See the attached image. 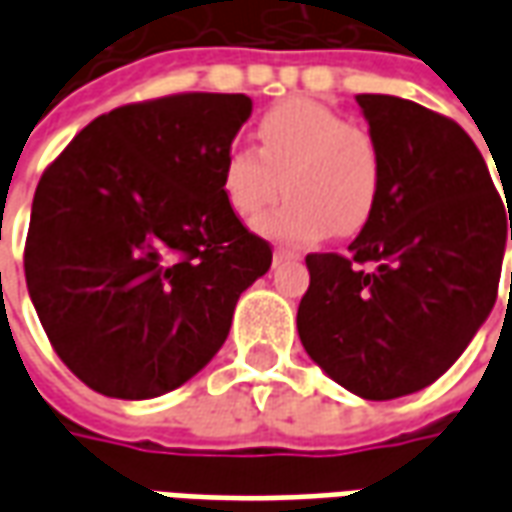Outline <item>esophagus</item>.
Wrapping results in <instances>:
<instances>
[{"label":"esophagus","mask_w":512,"mask_h":512,"mask_svg":"<svg viewBox=\"0 0 512 512\" xmlns=\"http://www.w3.org/2000/svg\"><path fill=\"white\" fill-rule=\"evenodd\" d=\"M296 260H301L299 252L285 249V246H277V249H274V266H279V263H296Z\"/></svg>","instance_id":"esophagus-1"}]
</instances>
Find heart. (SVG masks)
Here are the masks:
<instances>
[{
  "mask_svg": "<svg viewBox=\"0 0 512 512\" xmlns=\"http://www.w3.org/2000/svg\"><path fill=\"white\" fill-rule=\"evenodd\" d=\"M285 189L288 200L257 222L285 244L354 235L381 191V150L362 126L315 101H285L257 123V150L233 147L222 164L227 205L252 222Z\"/></svg>",
  "mask_w": 512,
  "mask_h": 512,
  "instance_id": "1",
  "label": "heart"
}]
</instances>
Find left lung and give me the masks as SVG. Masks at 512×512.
Wrapping results in <instances>:
<instances>
[{
	"label": "left lung",
	"instance_id": "left-lung-1",
	"mask_svg": "<svg viewBox=\"0 0 512 512\" xmlns=\"http://www.w3.org/2000/svg\"><path fill=\"white\" fill-rule=\"evenodd\" d=\"M356 104L381 150L376 211L348 255H307L296 326L332 381L395 400L444 376L491 315L512 213L450 117L395 95Z\"/></svg>",
	"mask_w": 512,
	"mask_h": 512
}]
</instances>
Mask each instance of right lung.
Segmentation results:
<instances>
[{"instance_id": "add662e5", "label": "right lung", "mask_w": 512, "mask_h": 512, "mask_svg": "<svg viewBox=\"0 0 512 512\" xmlns=\"http://www.w3.org/2000/svg\"><path fill=\"white\" fill-rule=\"evenodd\" d=\"M246 95L183 93L95 117L32 200L24 274L54 351L106 397L150 400L200 373L271 268L222 191Z\"/></svg>"}]
</instances>
